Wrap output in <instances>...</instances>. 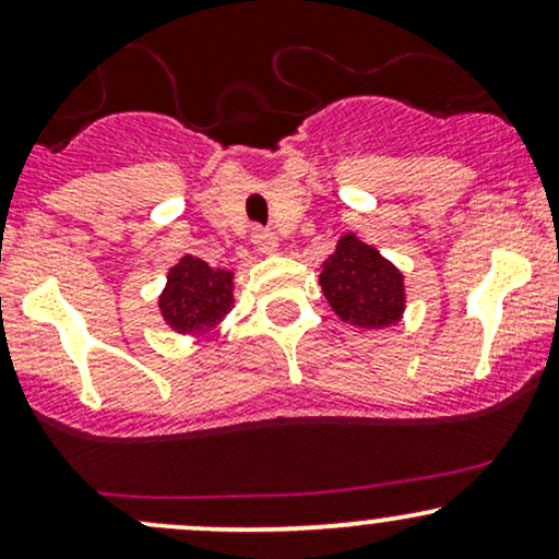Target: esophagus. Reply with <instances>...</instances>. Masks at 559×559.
<instances>
[{
	"instance_id": "esophagus-1",
	"label": "esophagus",
	"mask_w": 559,
	"mask_h": 559,
	"mask_svg": "<svg viewBox=\"0 0 559 559\" xmlns=\"http://www.w3.org/2000/svg\"><path fill=\"white\" fill-rule=\"evenodd\" d=\"M252 243L260 249V252H273L275 247H278V239H275V234H271L267 228H252Z\"/></svg>"
}]
</instances>
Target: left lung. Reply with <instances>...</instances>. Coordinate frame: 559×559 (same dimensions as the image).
<instances>
[{"label": "left lung", "instance_id": "8db88e82", "mask_svg": "<svg viewBox=\"0 0 559 559\" xmlns=\"http://www.w3.org/2000/svg\"><path fill=\"white\" fill-rule=\"evenodd\" d=\"M320 286L336 316L360 329H383L404 310L402 273L355 236H344L323 262Z\"/></svg>", "mask_w": 559, "mask_h": 559}]
</instances>
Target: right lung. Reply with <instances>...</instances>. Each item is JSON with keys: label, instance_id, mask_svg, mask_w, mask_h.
<instances>
[{"label": "right lung", "instance_id": "add662e5", "mask_svg": "<svg viewBox=\"0 0 559 559\" xmlns=\"http://www.w3.org/2000/svg\"><path fill=\"white\" fill-rule=\"evenodd\" d=\"M230 275L210 267L199 258H183L168 275V288L159 297L165 323L178 333L210 331L234 307Z\"/></svg>", "mask_w": 559, "mask_h": 559}]
</instances>
